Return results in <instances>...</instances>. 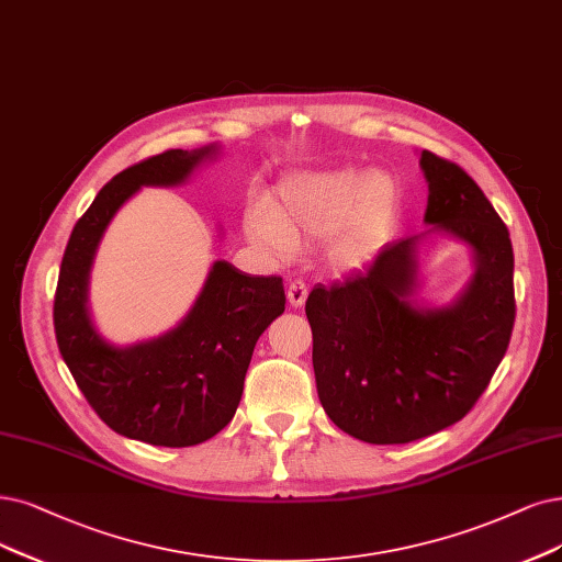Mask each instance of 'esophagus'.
<instances>
[{
  "instance_id": "34e87169",
  "label": "esophagus",
  "mask_w": 562,
  "mask_h": 562,
  "mask_svg": "<svg viewBox=\"0 0 562 562\" xmlns=\"http://www.w3.org/2000/svg\"><path fill=\"white\" fill-rule=\"evenodd\" d=\"M307 299V286L301 280H294L292 284L286 286V301L292 307H301Z\"/></svg>"
}]
</instances>
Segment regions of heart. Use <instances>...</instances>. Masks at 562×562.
Returning a JSON list of instances; mask_svg holds the SVG:
<instances>
[{
	"label": "heart",
	"mask_w": 562,
	"mask_h": 562,
	"mask_svg": "<svg viewBox=\"0 0 562 562\" xmlns=\"http://www.w3.org/2000/svg\"><path fill=\"white\" fill-rule=\"evenodd\" d=\"M403 203L398 180L357 166L286 176L273 203L247 215V236L278 257L296 255L301 240L326 238V261L355 273L378 259L396 228Z\"/></svg>",
	"instance_id": "1"
}]
</instances>
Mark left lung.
Returning a JSON list of instances; mask_svg holds the SVG:
<instances>
[{"instance_id": "obj_1", "label": "left lung", "mask_w": 562, "mask_h": 562, "mask_svg": "<svg viewBox=\"0 0 562 562\" xmlns=\"http://www.w3.org/2000/svg\"><path fill=\"white\" fill-rule=\"evenodd\" d=\"M426 234L389 243L368 273L305 301L317 393L328 419L370 445L422 440L480 401L514 328V252L505 222L461 166L428 150ZM442 233L471 247L475 273L459 300L413 301L418 247Z\"/></svg>"}]
</instances>
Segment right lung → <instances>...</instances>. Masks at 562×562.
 <instances>
[{
  "instance_id": "right-lung-1",
  "label": "right lung",
  "mask_w": 562,
  "mask_h": 562,
  "mask_svg": "<svg viewBox=\"0 0 562 562\" xmlns=\"http://www.w3.org/2000/svg\"><path fill=\"white\" fill-rule=\"evenodd\" d=\"M217 155V143L166 150L117 173L76 222L59 266L53 322L61 359L103 424L155 447L201 445L234 419L255 345L284 313L282 278L215 261L178 326L117 347L92 324L90 270L111 220L140 187L182 184Z\"/></svg>"
}]
</instances>
